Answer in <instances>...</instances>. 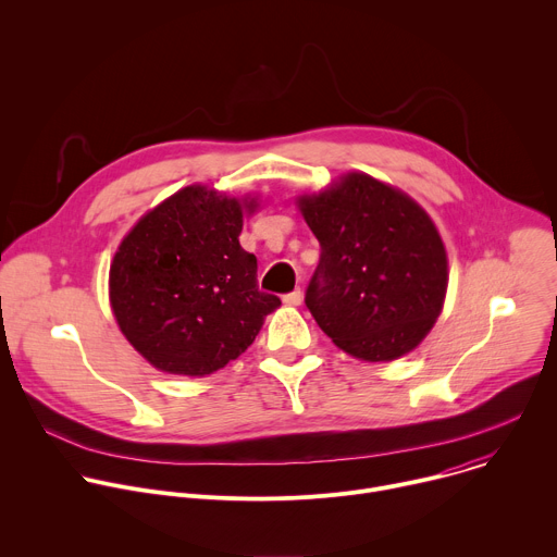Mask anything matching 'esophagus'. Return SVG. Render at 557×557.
Here are the masks:
<instances>
[{
  "label": "esophagus",
  "mask_w": 557,
  "mask_h": 557,
  "mask_svg": "<svg viewBox=\"0 0 557 557\" xmlns=\"http://www.w3.org/2000/svg\"><path fill=\"white\" fill-rule=\"evenodd\" d=\"M301 301H304V293L299 288L284 295V304H288V306H299Z\"/></svg>",
  "instance_id": "34e87169"
}]
</instances>
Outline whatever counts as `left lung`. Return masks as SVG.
I'll use <instances>...</instances> for the list:
<instances>
[{"label":"left lung","instance_id":"8db88e82","mask_svg":"<svg viewBox=\"0 0 557 557\" xmlns=\"http://www.w3.org/2000/svg\"><path fill=\"white\" fill-rule=\"evenodd\" d=\"M297 202L322 247L304 299L314 322L363 361L414 350L447 293V253L432 218L408 194L359 172Z\"/></svg>","mask_w":557,"mask_h":557}]
</instances>
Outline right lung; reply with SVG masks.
<instances>
[{"instance_id": "obj_1", "label": "right lung", "mask_w": 557, "mask_h": 557, "mask_svg": "<svg viewBox=\"0 0 557 557\" xmlns=\"http://www.w3.org/2000/svg\"><path fill=\"white\" fill-rule=\"evenodd\" d=\"M237 200L191 185L145 213L110 267V304L125 339L158 370L205 376L240 357L282 301L258 288L240 247Z\"/></svg>"}]
</instances>
